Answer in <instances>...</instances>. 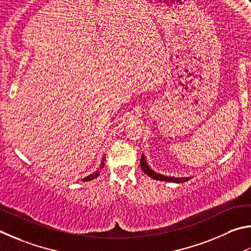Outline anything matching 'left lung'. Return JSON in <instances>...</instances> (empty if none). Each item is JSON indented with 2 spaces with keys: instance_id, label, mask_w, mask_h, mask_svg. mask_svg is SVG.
I'll use <instances>...</instances> for the list:
<instances>
[{
  "instance_id": "obj_1",
  "label": "left lung",
  "mask_w": 251,
  "mask_h": 251,
  "mask_svg": "<svg viewBox=\"0 0 251 251\" xmlns=\"http://www.w3.org/2000/svg\"><path fill=\"white\" fill-rule=\"evenodd\" d=\"M140 164H141V169L144 173H146L148 176H150L153 179H157V181H165V182H172V183H184L187 182L191 177H173V176H165V175L159 174L150 169V166L148 165L146 157L142 154L141 160H140Z\"/></svg>"
}]
</instances>
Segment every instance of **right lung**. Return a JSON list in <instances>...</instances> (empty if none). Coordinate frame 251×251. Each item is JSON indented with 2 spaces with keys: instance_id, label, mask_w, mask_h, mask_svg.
I'll use <instances>...</instances> for the list:
<instances>
[{
  "instance_id": "1",
  "label": "right lung",
  "mask_w": 251,
  "mask_h": 251,
  "mask_svg": "<svg viewBox=\"0 0 251 251\" xmlns=\"http://www.w3.org/2000/svg\"><path fill=\"white\" fill-rule=\"evenodd\" d=\"M104 159L105 157L103 156V159H102V161H101V164H100V168L96 171V172H94L92 174H90V175H88L87 177H85V178H82V182H88V181H91V179H94V178H96L97 176H99V174H100V172H101V170H102V168H103V165H104Z\"/></svg>"
}]
</instances>
